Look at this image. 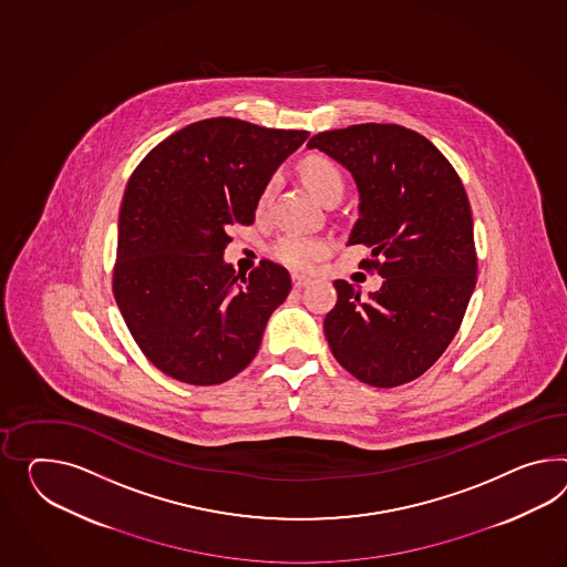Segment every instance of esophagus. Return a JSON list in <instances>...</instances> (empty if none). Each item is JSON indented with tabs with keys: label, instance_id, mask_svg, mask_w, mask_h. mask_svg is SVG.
I'll use <instances>...</instances> for the list:
<instances>
[{
	"label": "esophagus",
	"instance_id": "obj_1",
	"mask_svg": "<svg viewBox=\"0 0 567 567\" xmlns=\"http://www.w3.org/2000/svg\"><path fill=\"white\" fill-rule=\"evenodd\" d=\"M291 281H293V288H298V290H300V288H305V286L310 284V277L298 276V274H293V276H291Z\"/></svg>",
	"mask_w": 567,
	"mask_h": 567
}]
</instances>
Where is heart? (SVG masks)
<instances>
[{
    "label": "heart",
    "instance_id": "obj_1",
    "mask_svg": "<svg viewBox=\"0 0 567 567\" xmlns=\"http://www.w3.org/2000/svg\"><path fill=\"white\" fill-rule=\"evenodd\" d=\"M300 175H302L306 187L312 190L322 204L343 197L346 178H343L339 166L331 158H327V156H308L300 164ZM276 176H271L262 185L259 199H257V212L259 214L267 209L269 199H271L274 189H276ZM327 252H329V243L327 240L312 238V236H302V234H286L271 247V255H274L276 261L290 267V269H298V271L310 269Z\"/></svg>",
    "mask_w": 567,
    "mask_h": 567
}]
</instances>
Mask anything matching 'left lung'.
Here are the masks:
<instances>
[{"label": "left lung", "mask_w": 567, "mask_h": 567, "mask_svg": "<svg viewBox=\"0 0 567 567\" xmlns=\"http://www.w3.org/2000/svg\"><path fill=\"white\" fill-rule=\"evenodd\" d=\"M317 147L348 168L360 193L349 245L372 248L368 293L337 279L324 317L334 360L370 386L421 377L451 346L477 281L473 216L461 176L430 140L391 123L322 131Z\"/></svg>", "instance_id": "1"}]
</instances>
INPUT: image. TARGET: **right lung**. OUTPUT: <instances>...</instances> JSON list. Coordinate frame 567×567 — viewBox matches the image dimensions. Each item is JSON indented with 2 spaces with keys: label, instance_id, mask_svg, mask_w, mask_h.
I'll return each instance as SVG.
<instances>
[{
  "label": "right lung",
  "instance_id": "right-lung-1",
  "mask_svg": "<svg viewBox=\"0 0 567 567\" xmlns=\"http://www.w3.org/2000/svg\"><path fill=\"white\" fill-rule=\"evenodd\" d=\"M310 133L216 116L176 131L133 171L118 212L116 306L166 377L195 386L243 372L291 290L281 265L224 262L234 224L255 221L262 185Z\"/></svg>",
  "mask_w": 567,
  "mask_h": 567
}]
</instances>
